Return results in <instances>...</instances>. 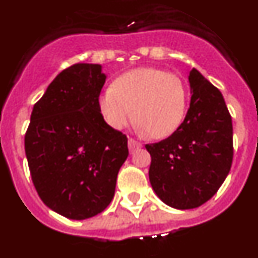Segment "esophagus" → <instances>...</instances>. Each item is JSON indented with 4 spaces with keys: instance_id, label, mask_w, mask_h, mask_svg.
Instances as JSON below:
<instances>
[{
    "instance_id": "esophagus-1",
    "label": "esophagus",
    "mask_w": 258,
    "mask_h": 258,
    "mask_svg": "<svg viewBox=\"0 0 258 258\" xmlns=\"http://www.w3.org/2000/svg\"><path fill=\"white\" fill-rule=\"evenodd\" d=\"M142 147V143H139L138 140L133 139V138H130L128 139V148H130V152L133 153L135 152L136 149H139Z\"/></svg>"
}]
</instances>
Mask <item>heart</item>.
Returning a JSON list of instances; mask_svg holds the SVG:
<instances>
[{
    "label": "heart",
    "instance_id": "heart-1",
    "mask_svg": "<svg viewBox=\"0 0 258 258\" xmlns=\"http://www.w3.org/2000/svg\"><path fill=\"white\" fill-rule=\"evenodd\" d=\"M98 105L111 128L123 130L135 118L140 133L164 139L182 124L187 89L177 75L156 68H138L119 76L101 94Z\"/></svg>",
    "mask_w": 258,
    "mask_h": 258
}]
</instances>
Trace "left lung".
Here are the masks:
<instances>
[{"label": "left lung", "mask_w": 258, "mask_h": 258, "mask_svg": "<svg viewBox=\"0 0 258 258\" xmlns=\"http://www.w3.org/2000/svg\"><path fill=\"white\" fill-rule=\"evenodd\" d=\"M189 82L191 99L182 124L169 138L146 146L153 190L178 210L196 209L213 198L233 159L232 118L222 93L196 68Z\"/></svg>", "instance_id": "8db88e82"}]
</instances>
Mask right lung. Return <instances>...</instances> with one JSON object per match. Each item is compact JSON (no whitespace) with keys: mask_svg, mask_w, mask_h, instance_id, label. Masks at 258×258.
Wrapping results in <instances>:
<instances>
[{"mask_svg":"<svg viewBox=\"0 0 258 258\" xmlns=\"http://www.w3.org/2000/svg\"><path fill=\"white\" fill-rule=\"evenodd\" d=\"M99 64L77 62L56 76L34 105L25 135L32 183L45 206L68 219L102 213L128 156L127 136L99 111Z\"/></svg>","mask_w":258,"mask_h":258,"instance_id":"obj_1","label":"right lung"}]
</instances>
